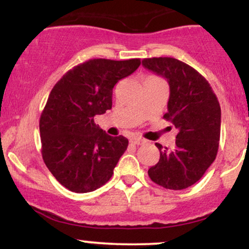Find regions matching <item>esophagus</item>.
Wrapping results in <instances>:
<instances>
[{"mask_svg": "<svg viewBox=\"0 0 249 249\" xmlns=\"http://www.w3.org/2000/svg\"><path fill=\"white\" fill-rule=\"evenodd\" d=\"M130 143L133 144H136V145H142V144H145L146 141L141 139V137H133V139L130 140Z\"/></svg>", "mask_w": 249, "mask_h": 249, "instance_id": "obj_1", "label": "esophagus"}]
</instances>
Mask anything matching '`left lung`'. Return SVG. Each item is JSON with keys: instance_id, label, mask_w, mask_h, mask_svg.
I'll return each mask as SVG.
<instances>
[{"instance_id": "obj_1", "label": "left lung", "mask_w": 249, "mask_h": 249, "mask_svg": "<svg viewBox=\"0 0 249 249\" xmlns=\"http://www.w3.org/2000/svg\"><path fill=\"white\" fill-rule=\"evenodd\" d=\"M142 64L167 79L170 99L164 119L178 129L173 149L156 143L160 158L148 174L166 189L188 188L216 159L220 139L219 101L209 82L182 61L149 57Z\"/></svg>"}]
</instances>
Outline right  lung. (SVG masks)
<instances>
[{
  "instance_id": "obj_1",
  "label": "right lung",
  "mask_w": 249,
  "mask_h": 249,
  "mask_svg": "<svg viewBox=\"0 0 249 249\" xmlns=\"http://www.w3.org/2000/svg\"><path fill=\"white\" fill-rule=\"evenodd\" d=\"M140 59H93L73 67L54 88L39 121L41 155L59 182L73 193L93 192L113 176L128 140L109 136L94 115L112 108L113 88Z\"/></svg>"
}]
</instances>
